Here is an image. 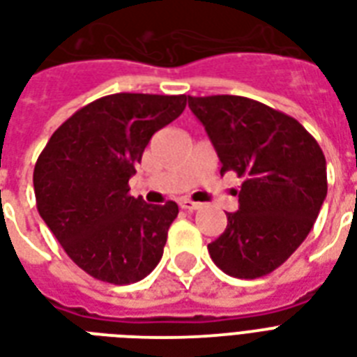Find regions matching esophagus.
Wrapping results in <instances>:
<instances>
[{"instance_id":"obj_1","label":"esophagus","mask_w":357,"mask_h":357,"mask_svg":"<svg viewBox=\"0 0 357 357\" xmlns=\"http://www.w3.org/2000/svg\"><path fill=\"white\" fill-rule=\"evenodd\" d=\"M178 206L184 210H197L201 204L195 203V201H192V199H188V197H182L178 199Z\"/></svg>"}]
</instances>
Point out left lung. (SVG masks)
Returning <instances> with one entry per match:
<instances>
[{"instance_id":"1","label":"left lung","mask_w":357,"mask_h":357,"mask_svg":"<svg viewBox=\"0 0 357 357\" xmlns=\"http://www.w3.org/2000/svg\"><path fill=\"white\" fill-rule=\"evenodd\" d=\"M204 124L222 173L244 178L240 208L208 253L220 270L238 279L268 275L300 248L328 193L326 158L296 119L253 98L190 96Z\"/></svg>"}]
</instances>
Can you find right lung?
<instances>
[{
  "label": "right lung",
  "instance_id": "1",
  "mask_svg": "<svg viewBox=\"0 0 357 357\" xmlns=\"http://www.w3.org/2000/svg\"><path fill=\"white\" fill-rule=\"evenodd\" d=\"M186 107V95L115 93L79 107L38 154L37 210L54 236L91 278L130 284L164 255L178 204L130 195L128 178L160 128Z\"/></svg>",
  "mask_w": 357,
  "mask_h": 357
}]
</instances>
